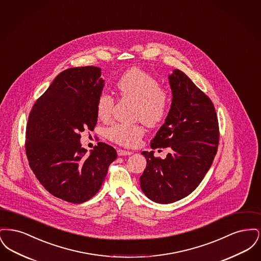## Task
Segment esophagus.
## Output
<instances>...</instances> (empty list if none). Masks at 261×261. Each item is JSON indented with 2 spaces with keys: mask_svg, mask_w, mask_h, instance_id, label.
<instances>
[{
  "mask_svg": "<svg viewBox=\"0 0 261 261\" xmlns=\"http://www.w3.org/2000/svg\"><path fill=\"white\" fill-rule=\"evenodd\" d=\"M133 152L130 150H125V149H118L117 154L118 155H131Z\"/></svg>",
  "mask_w": 261,
  "mask_h": 261,
  "instance_id": "1",
  "label": "esophagus"
}]
</instances>
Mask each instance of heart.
I'll list each match as a JSON object with an SVG mask.
<instances>
[{
    "label": "heart",
    "instance_id": "heart-1",
    "mask_svg": "<svg viewBox=\"0 0 261 261\" xmlns=\"http://www.w3.org/2000/svg\"><path fill=\"white\" fill-rule=\"evenodd\" d=\"M119 95L136 101L135 117L148 126L159 124L168 110L169 99L167 92L161 88L159 80L149 72L133 67L125 71L116 83ZM113 99L108 94H102L97 102V115L102 121H110L113 111ZM145 133L141 124L112 125L107 130V136L113 142L133 147L139 144Z\"/></svg>",
    "mask_w": 261,
    "mask_h": 261
}]
</instances>
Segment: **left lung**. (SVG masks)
Instances as JSON below:
<instances>
[{
    "instance_id": "8db88e82",
    "label": "left lung",
    "mask_w": 261,
    "mask_h": 261,
    "mask_svg": "<svg viewBox=\"0 0 261 261\" xmlns=\"http://www.w3.org/2000/svg\"><path fill=\"white\" fill-rule=\"evenodd\" d=\"M168 79L171 107L150 148L170 151L164 160L155 158L153 150L142 151L147 166L140 186L158 203H171L194 192L210 170L219 142L217 115L211 99L179 69H174Z\"/></svg>"
}]
</instances>
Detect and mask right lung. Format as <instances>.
I'll return each mask as SVG.
<instances>
[{
    "label": "right lung",
    "instance_id": "1",
    "mask_svg": "<svg viewBox=\"0 0 261 261\" xmlns=\"http://www.w3.org/2000/svg\"><path fill=\"white\" fill-rule=\"evenodd\" d=\"M100 70L83 66L61 72L34 103L26 126L25 149L33 173L53 196L72 203L98 193L117 156L105 143L89 154L80 143V133L97 124L105 86Z\"/></svg>",
    "mask_w": 261,
    "mask_h": 261
}]
</instances>
